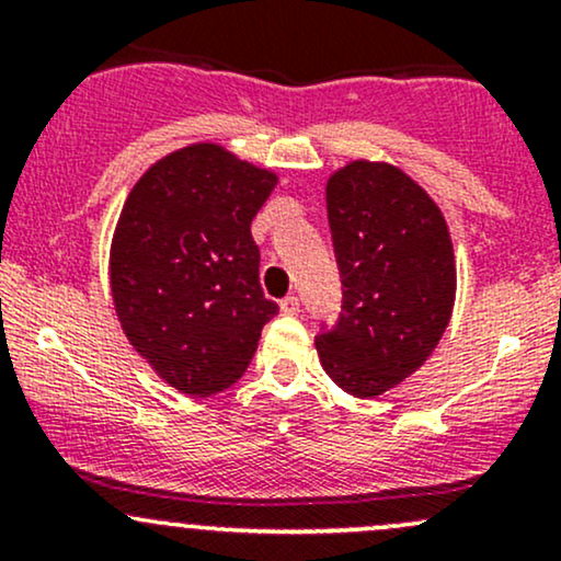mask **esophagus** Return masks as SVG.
Listing matches in <instances>:
<instances>
[{
	"label": "esophagus",
	"instance_id": "esophagus-1",
	"mask_svg": "<svg viewBox=\"0 0 561 561\" xmlns=\"http://www.w3.org/2000/svg\"><path fill=\"white\" fill-rule=\"evenodd\" d=\"M279 308H282V313H287V317H295V313L300 311V300L295 298V295H287V298L279 302Z\"/></svg>",
	"mask_w": 561,
	"mask_h": 561
}]
</instances>
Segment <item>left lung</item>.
Listing matches in <instances>:
<instances>
[{"instance_id": "8db88e82", "label": "left lung", "mask_w": 561, "mask_h": 561, "mask_svg": "<svg viewBox=\"0 0 561 561\" xmlns=\"http://www.w3.org/2000/svg\"><path fill=\"white\" fill-rule=\"evenodd\" d=\"M343 313L319 334V362L337 388L377 398L427 362L456 298L446 216L409 173L353 160L327 179Z\"/></svg>"}]
</instances>
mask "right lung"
<instances>
[{"label":"right lung","mask_w":561,"mask_h":561,"mask_svg":"<svg viewBox=\"0 0 561 561\" xmlns=\"http://www.w3.org/2000/svg\"><path fill=\"white\" fill-rule=\"evenodd\" d=\"M276 182L197 141L152 163L128 192L111 244L113 306L134 351L184 396L234 385L279 311L261 289L250 234Z\"/></svg>","instance_id":"obj_1"}]
</instances>
